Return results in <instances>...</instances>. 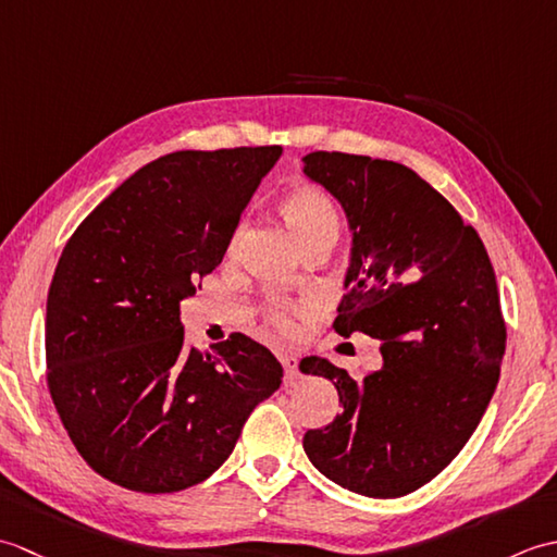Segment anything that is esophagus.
<instances>
[{
    "mask_svg": "<svg viewBox=\"0 0 557 557\" xmlns=\"http://www.w3.org/2000/svg\"><path fill=\"white\" fill-rule=\"evenodd\" d=\"M282 361V369H285V383L287 385H294L301 377V371H299V359L294 357V354H282L280 357Z\"/></svg>",
    "mask_w": 557,
    "mask_h": 557,
    "instance_id": "34e87169",
    "label": "esophagus"
}]
</instances>
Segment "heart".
I'll use <instances>...</instances> for the list:
<instances>
[{
	"instance_id": "1",
	"label": "heart",
	"mask_w": 557,
	"mask_h": 557,
	"mask_svg": "<svg viewBox=\"0 0 557 557\" xmlns=\"http://www.w3.org/2000/svg\"><path fill=\"white\" fill-rule=\"evenodd\" d=\"M280 215L285 220L287 230L292 232L294 239L301 248L311 246V244H335L339 230H342V220H339V210L335 206V200L330 198L321 186L315 184H297L292 186L289 191L280 198ZM242 230L232 236L230 248L236 246L239 242ZM292 313L294 306L285 301H270L263 309L265 323L272 325L280 333H289L292 330Z\"/></svg>"
}]
</instances>
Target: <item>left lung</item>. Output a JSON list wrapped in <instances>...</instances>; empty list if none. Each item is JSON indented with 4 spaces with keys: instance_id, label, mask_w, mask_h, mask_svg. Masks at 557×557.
I'll use <instances>...</instances> for the list:
<instances>
[{
    "instance_id": "left-lung-1",
    "label": "left lung",
    "mask_w": 557,
    "mask_h": 557,
    "mask_svg": "<svg viewBox=\"0 0 557 557\" xmlns=\"http://www.w3.org/2000/svg\"><path fill=\"white\" fill-rule=\"evenodd\" d=\"M304 172L354 230L335 333L381 339L383 366L354 377L323 359L342 413L304 435L321 474L369 498H399L467 445L500 377L507 325L486 246L449 200L399 162L315 150Z\"/></svg>"
}]
</instances>
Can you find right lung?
<instances>
[{
	"mask_svg": "<svg viewBox=\"0 0 557 557\" xmlns=\"http://www.w3.org/2000/svg\"><path fill=\"white\" fill-rule=\"evenodd\" d=\"M280 146L180 150L116 186L69 236L47 294V387L92 471L138 493L208 479L282 366L242 333L200 354L180 304L222 263Z\"/></svg>",
	"mask_w": 557,
	"mask_h": 557,
	"instance_id": "right-lung-1",
	"label": "right lung"
}]
</instances>
